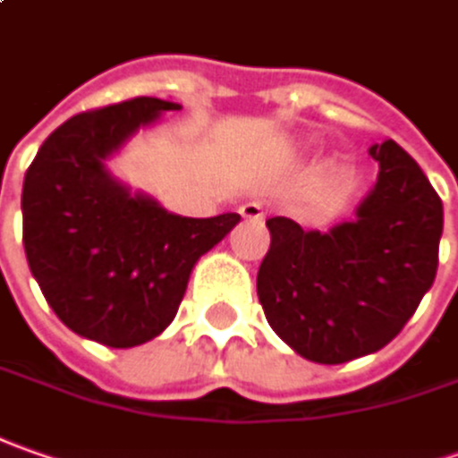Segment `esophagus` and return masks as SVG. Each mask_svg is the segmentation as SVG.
Returning a JSON list of instances; mask_svg holds the SVG:
<instances>
[{
    "label": "esophagus",
    "instance_id": "34e87169",
    "mask_svg": "<svg viewBox=\"0 0 458 458\" xmlns=\"http://www.w3.org/2000/svg\"><path fill=\"white\" fill-rule=\"evenodd\" d=\"M241 215H243L245 220H263V202H259V199L243 202L241 205Z\"/></svg>",
    "mask_w": 458,
    "mask_h": 458
}]
</instances>
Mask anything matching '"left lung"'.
I'll return each instance as SVG.
<instances>
[{
	"label": "left lung",
	"instance_id": "1",
	"mask_svg": "<svg viewBox=\"0 0 458 458\" xmlns=\"http://www.w3.org/2000/svg\"><path fill=\"white\" fill-rule=\"evenodd\" d=\"M377 182L357 220L329 233L268 217L256 289L266 319L301 357L342 365L383 350L413 317L438 268L444 205L411 154L370 147Z\"/></svg>",
	"mask_w": 458,
	"mask_h": 458
}]
</instances>
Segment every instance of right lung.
I'll return each instance as SVG.
<instances>
[{
    "label": "right lung",
    "instance_id": "right-lung-1",
    "mask_svg": "<svg viewBox=\"0 0 458 458\" xmlns=\"http://www.w3.org/2000/svg\"><path fill=\"white\" fill-rule=\"evenodd\" d=\"M177 103L139 96L83 111L45 139L24 174L22 241L57 319L106 347L162 335L202 253L241 215L180 217L129 195L103 159Z\"/></svg>",
    "mask_w": 458,
    "mask_h": 458
}]
</instances>
